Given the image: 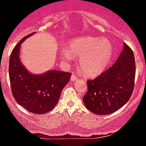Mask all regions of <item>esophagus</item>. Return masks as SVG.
I'll use <instances>...</instances> for the list:
<instances>
[{"label": "esophagus", "instance_id": "34e87169", "mask_svg": "<svg viewBox=\"0 0 146 146\" xmlns=\"http://www.w3.org/2000/svg\"><path fill=\"white\" fill-rule=\"evenodd\" d=\"M77 80V76L75 74L72 75L71 77H70V80H71V81H75V80Z\"/></svg>", "mask_w": 146, "mask_h": 146}]
</instances>
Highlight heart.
I'll use <instances>...</instances> for the list:
<instances>
[{"label": "heart", "mask_w": 146, "mask_h": 146, "mask_svg": "<svg viewBox=\"0 0 146 146\" xmlns=\"http://www.w3.org/2000/svg\"><path fill=\"white\" fill-rule=\"evenodd\" d=\"M61 56L66 61L80 57L79 66L85 75L96 76L102 73L112 58V48L105 39L92 36H79L71 39L67 48L61 51Z\"/></svg>", "instance_id": "heart-1"}]
</instances>
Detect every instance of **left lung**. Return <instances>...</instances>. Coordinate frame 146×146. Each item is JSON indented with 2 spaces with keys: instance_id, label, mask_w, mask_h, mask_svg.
Wrapping results in <instances>:
<instances>
[{
  "instance_id": "8db88e82",
  "label": "left lung",
  "mask_w": 146,
  "mask_h": 146,
  "mask_svg": "<svg viewBox=\"0 0 146 146\" xmlns=\"http://www.w3.org/2000/svg\"><path fill=\"white\" fill-rule=\"evenodd\" d=\"M136 65L133 52L126 43L114 65L94 80H88L83 102L99 115L114 113L130 99L133 91Z\"/></svg>"
}]
</instances>
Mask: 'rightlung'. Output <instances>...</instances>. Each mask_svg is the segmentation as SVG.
<instances>
[{"instance_id": "right-lung-1", "label": "right lung", "mask_w": 146, "mask_h": 146, "mask_svg": "<svg viewBox=\"0 0 146 146\" xmlns=\"http://www.w3.org/2000/svg\"><path fill=\"white\" fill-rule=\"evenodd\" d=\"M35 33L23 38L13 48L10 56L9 77L12 93L17 102L29 112L42 114L55 107L71 73L51 70L35 75L28 71L20 59V48L22 43Z\"/></svg>"}]
</instances>
